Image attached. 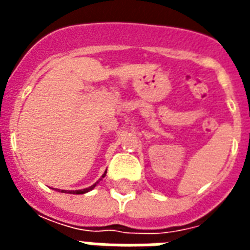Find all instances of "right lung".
<instances>
[{"label":"right lung","mask_w":250,"mask_h":250,"mask_svg":"<svg viewBox=\"0 0 250 250\" xmlns=\"http://www.w3.org/2000/svg\"><path fill=\"white\" fill-rule=\"evenodd\" d=\"M105 175H106V171H105V174H104V175H102V176H101V179L104 178V176H105ZM101 179H100V180H101ZM100 180H98V182H100ZM98 182H96V183H94V184H93V186H90L89 188H85V189H80V190H68V193L83 194V193H85V192H89V190H92V189H93V188H94V187L97 186ZM61 192H64V190H61Z\"/></svg>","instance_id":"right-lung-1"}]
</instances>
